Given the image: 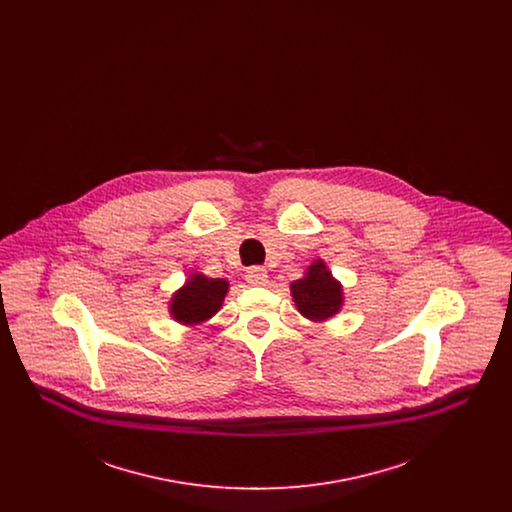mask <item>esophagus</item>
<instances>
[{"instance_id": "34e87169", "label": "esophagus", "mask_w": 512, "mask_h": 512, "mask_svg": "<svg viewBox=\"0 0 512 512\" xmlns=\"http://www.w3.org/2000/svg\"><path fill=\"white\" fill-rule=\"evenodd\" d=\"M245 280H247V284H249V286H255V288L267 286V270L263 267H251L247 272H245Z\"/></svg>"}]
</instances>
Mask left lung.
<instances>
[{
  "mask_svg": "<svg viewBox=\"0 0 512 512\" xmlns=\"http://www.w3.org/2000/svg\"><path fill=\"white\" fill-rule=\"evenodd\" d=\"M290 292L297 311L313 322L338 315L343 305V286L322 259L313 261L303 278L293 280Z\"/></svg>",
  "mask_w": 512,
  "mask_h": 512,
  "instance_id": "1",
  "label": "left lung"
}]
</instances>
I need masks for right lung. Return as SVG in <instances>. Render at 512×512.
Here are the masks:
<instances>
[{
  "instance_id": "right-lung-1",
  "label": "right lung",
  "mask_w": 512,
  "mask_h": 512,
  "mask_svg": "<svg viewBox=\"0 0 512 512\" xmlns=\"http://www.w3.org/2000/svg\"><path fill=\"white\" fill-rule=\"evenodd\" d=\"M228 288L230 284L224 278L192 272L184 286L172 293L169 313L178 324L199 326L219 313Z\"/></svg>"
}]
</instances>
